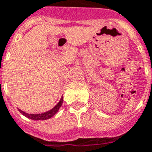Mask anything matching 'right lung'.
Segmentation results:
<instances>
[{
  "mask_svg": "<svg viewBox=\"0 0 152 152\" xmlns=\"http://www.w3.org/2000/svg\"><path fill=\"white\" fill-rule=\"evenodd\" d=\"M62 102L63 99L61 98L59 103H58L53 109H51L49 111H48L46 112V113H44L41 114H29L26 113L25 112L22 111L21 109H18V110H19L20 113L23 114V115H24L25 117H28V118L32 119V120H47V119H49V118H51L52 117H53V116L58 112L59 108H61V106L62 104Z\"/></svg>",
  "mask_w": 152,
  "mask_h": 152,
  "instance_id": "1",
  "label": "right lung"
}]
</instances>
